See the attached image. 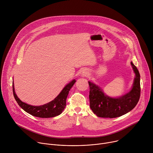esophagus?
I'll return each instance as SVG.
<instances>
[{
  "label": "esophagus",
  "mask_w": 153,
  "mask_h": 153,
  "mask_svg": "<svg viewBox=\"0 0 153 153\" xmlns=\"http://www.w3.org/2000/svg\"><path fill=\"white\" fill-rule=\"evenodd\" d=\"M82 74L83 75V76H88V73L86 71H82Z\"/></svg>",
  "instance_id": "34e87169"
}]
</instances>
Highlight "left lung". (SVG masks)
<instances>
[{"label": "left lung", "instance_id": "obj_1", "mask_svg": "<svg viewBox=\"0 0 153 153\" xmlns=\"http://www.w3.org/2000/svg\"><path fill=\"white\" fill-rule=\"evenodd\" d=\"M136 74L133 88L128 93L119 98L106 96L95 84L88 82L90 106L98 117L115 118L128 113L137 104L140 96V74L135 65L131 62Z\"/></svg>", "mask_w": 153, "mask_h": 153}]
</instances>
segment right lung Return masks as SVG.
<instances>
[{"label":"right lung","mask_w":153,"mask_h":153,"mask_svg":"<svg viewBox=\"0 0 153 153\" xmlns=\"http://www.w3.org/2000/svg\"><path fill=\"white\" fill-rule=\"evenodd\" d=\"M76 82L75 80H72L67 84L60 93L51 102L41 106H32L22 102L15 93L14 85H13V92L14 99L18 105L27 113L32 116L41 118L53 117L60 114L66 106V100L69 91Z\"/></svg>","instance_id":"add662e5"}]
</instances>
